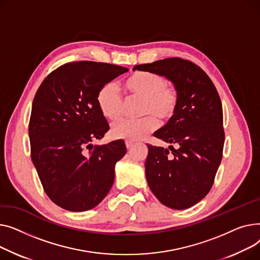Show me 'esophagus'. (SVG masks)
Returning <instances> with one entry per match:
<instances>
[{
  "label": "esophagus",
  "instance_id": "esophagus-1",
  "mask_svg": "<svg viewBox=\"0 0 260 260\" xmlns=\"http://www.w3.org/2000/svg\"><path fill=\"white\" fill-rule=\"evenodd\" d=\"M132 146H133V143H132V142L126 141V147H127V149H128V150H129V149H131V148H132Z\"/></svg>",
  "mask_w": 260,
  "mask_h": 260
}]
</instances>
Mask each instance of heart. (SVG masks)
<instances>
[{"instance_id": "heart-1", "label": "heart", "mask_w": 260, "mask_h": 260, "mask_svg": "<svg viewBox=\"0 0 260 260\" xmlns=\"http://www.w3.org/2000/svg\"><path fill=\"white\" fill-rule=\"evenodd\" d=\"M129 98L143 100L139 120H119L112 126L111 133L116 139L129 142L145 139L161 123L173 117L178 106V93L174 87L168 86L160 74L149 71H136L124 82ZM96 103L102 114L112 121L124 114L125 102L116 86L105 84L98 92Z\"/></svg>"}]
</instances>
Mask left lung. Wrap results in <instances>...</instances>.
<instances>
[{
	"label": "left lung",
	"instance_id": "obj_1",
	"mask_svg": "<svg viewBox=\"0 0 260 260\" xmlns=\"http://www.w3.org/2000/svg\"><path fill=\"white\" fill-rule=\"evenodd\" d=\"M134 70L165 76L178 93L175 114L153 134L170 144L169 149L147 144L145 168L149 188L162 205L188 209L209 193L222 158L220 98L207 73L187 59L164 58L136 65Z\"/></svg>",
	"mask_w": 260,
	"mask_h": 260
}]
</instances>
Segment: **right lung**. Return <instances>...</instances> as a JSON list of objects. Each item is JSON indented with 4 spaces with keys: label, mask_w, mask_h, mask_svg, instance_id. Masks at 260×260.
Listing matches in <instances>:
<instances>
[{
    "label": "right lung",
    "mask_w": 260,
    "mask_h": 260,
    "mask_svg": "<svg viewBox=\"0 0 260 260\" xmlns=\"http://www.w3.org/2000/svg\"><path fill=\"white\" fill-rule=\"evenodd\" d=\"M129 69L90 60L58 67L39 87L29 120L31 159L50 200L72 212L96 207L109 193L124 141L91 144L109 130L96 95Z\"/></svg>",
    "instance_id": "right-lung-1"
}]
</instances>
